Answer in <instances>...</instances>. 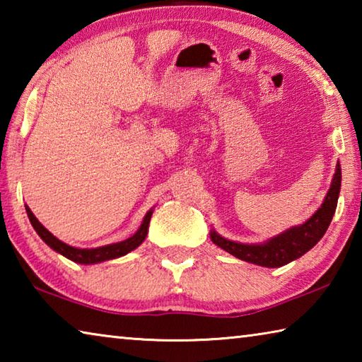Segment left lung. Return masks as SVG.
I'll return each instance as SVG.
<instances>
[{"instance_id":"obj_1","label":"left lung","mask_w":362,"mask_h":362,"mask_svg":"<svg viewBox=\"0 0 362 362\" xmlns=\"http://www.w3.org/2000/svg\"><path fill=\"white\" fill-rule=\"evenodd\" d=\"M341 185V169L340 164H337L335 174L332 179L326 199L321 204L313 217H310L303 225L293 226L281 235L274 236L263 244H241L235 241H228L217 235L216 231H211V240L218 247H222L226 252L238 257L244 262L255 263V265L267 267V268H278L286 263L298 259L303 254L316 246V243L324 236L327 231L330 222H332L334 212L337 209V201H339Z\"/></svg>"}]
</instances>
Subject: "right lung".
<instances>
[{"label": "right lung", "mask_w": 362, "mask_h": 362, "mask_svg": "<svg viewBox=\"0 0 362 362\" xmlns=\"http://www.w3.org/2000/svg\"><path fill=\"white\" fill-rule=\"evenodd\" d=\"M25 209H27V216L30 218V222H32L35 231L38 233L41 240L45 241L49 247L54 249L59 254H62L64 257H66V259H70L76 263H84V265H89V263L105 262L110 259H116V257L126 255L127 252H131V250L139 247L140 244L144 243L146 233H148V223H150V218L153 214V211L146 212L144 222H142V225H140V228L137 230L136 235H132L131 238H127V240H124V241L108 244V246H102V247H95V249H78V247H71V246H69V244H65L60 240H57L52 233H49L45 226L38 222V218L33 216V212L30 211L28 206H25Z\"/></svg>", "instance_id": "right-lung-1"}]
</instances>
